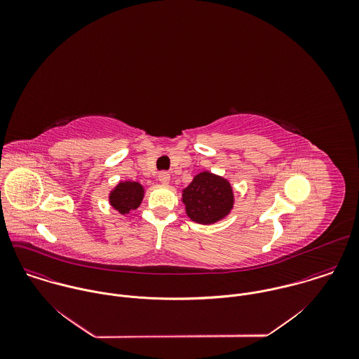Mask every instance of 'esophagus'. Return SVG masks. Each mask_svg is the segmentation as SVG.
<instances>
[{"label": "esophagus", "instance_id": "obj_1", "mask_svg": "<svg viewBox=\"0 0 359 359\" xmlns=\"http://www.w3.org/2000/svg\"><path fill=\"white\" fill-rule=\"evenodd\" d=\"M158 181L163 184V185H167L170 182V174L167 171H161L158 174Z\"/></svg>", "mask_w": 359, "mask_h": 359}]
</instances>
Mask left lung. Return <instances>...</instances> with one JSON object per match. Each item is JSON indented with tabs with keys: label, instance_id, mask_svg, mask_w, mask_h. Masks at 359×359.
<instances>
[{
	"label": "left lung",
	"instance_id": "8db88e82",
	"mask_svg": "<svg viewBox=\"0 0 359 359\" xmlns=\"http://www.w3.org/2000/svg\"><path fill=\"white\" fill-rule=\"evenodd\" d=\"M188 217L198 224H214L226 217L233 207V191L228 180L208 171L195 175L182 191Z\"/></svg>",
	"mask_w": 359,
	"mask_h": 359
}]
</instances>
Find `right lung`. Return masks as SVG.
Wrapping results in <instances>:
<instances>
[{"label":"right lung","mask_w":359,"mask_h":359,"mask_svg":"<svg viewBox=\"0 0 359 359\" xmlns=\"http://www.w3.org/2000/svg\"><path fill=\"white\" fill-rule=\"evenodd\" d=\"M144 187L135 181H121L109 194V203L120 214L137 210L144 199Z\"/></svg>","instance_id":"add662e5"}]
</instances>
